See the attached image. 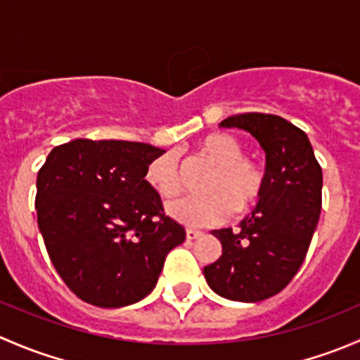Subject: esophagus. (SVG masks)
Instances as JSON below:
<instances>
[{
  "label": "esophagus",
  "mask_w": 360,
  "mask_h": 360,
  "mask_svg": "<svg viewBox=\"0 0 360 360\" xmlns=\"http://www.w3.org/2000/svg\"><path fill=\"white\" fill-rule=\"evenodd\" d=\"M200 237H202V231L191 230V228H188L186 230V240H195V238H200Z\"/></svg>",
  "instance_id": "1"
}]
</instances>
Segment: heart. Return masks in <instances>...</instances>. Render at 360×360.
I'll return each mask as SVG.
<instances>
[{"label":"heart","mask_w":360,"mask_h":360,"mask_svg":"<svg viewBox=\"0 0 360 360\" xmlns=\"http://www.w3.org/2000/svg\"><path fill=\"white\" fill-rule=\"evenodd\" d=\"M198 155L214 165L203 183L205 195L184 197L167 207L170 217L186 226H212L233 216L240 217L259 203L266 190V170L256 160L244 157V144L230 134H209L198 143ZM146 183L174 198L183 190V169L174 150L160 153L148 163Z\"/></svg>","instance_id":"1"}]
</instances>
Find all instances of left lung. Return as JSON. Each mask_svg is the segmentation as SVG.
I'll return each mask as SVG.
<instances>
[{
	"label": "left lung",
	"instance_id": "1",
	"mask_svg": "<svg viewBox=\"0 0 360 360\" xmlns=\"http://www.w3.org/2000/svg\"><path fill=\"white\" fill-rule=\"evenodd\" d=\"M248 130L266 153V190L240 230H214L223 254L203 268L207 284L226 300L263 301L281 292L303 264L322 207V169L307 134L266 112L223 120Z\"/></svg>",
	"mask_w": 360,
	"mask_h": 360
}]
</instances>
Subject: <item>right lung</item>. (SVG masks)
I'll return each mask as SVG.
<instances>
[{"label":"right lung","mask_w":360,"mask_h":360,"mask_svg":"<svg viewBox=\"0 0 360 360\" xmlns=\"http://www.w3.org/2000/svg\"><path fill=\"white\" fill-rule=\"evenodd\" d=\"M160 153L144 143L75 139L53 148L39 169V231L79 300L103 308L137 303L155 289L167 254L186 238L144 177Z\"/></svg>","instance_id":"obj_1"}]
</instances>
